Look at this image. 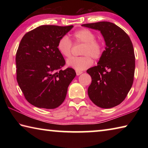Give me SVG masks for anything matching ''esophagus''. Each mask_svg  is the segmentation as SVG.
I'll list each match as a JSON object with an SVG mask.
<instances>
[{
  "instance_id": "1",
  "label": "esophagus",
  "mask_w": 148,
  "mask_h": 148,
  "mask_svg": "<svg viewBox=\"0 0 148 148\" xmlns=\"http://www.w3.org/2000/svg\"><path fill=\"white\" fill-rule=\"evenodd\" d=\"M76 75L77 76H79V75H80L81 74H82L83 73V72H82V71H76Z\"/></svg>"
}]
</instances>
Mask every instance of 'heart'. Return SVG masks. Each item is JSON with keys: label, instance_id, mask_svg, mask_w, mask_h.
Segmentation results:
<instances>
[{"label": "heart", "instance_id": "b5f03b06", "mask_svg": "<svg viewBox=\"0 0 148 148\" xmlns=\"http://www.w3.org/2000/svg\"><path fill=\"white\" fill-rule=\"evenodd\" d=\"M96 35L91 30L82 29L76 31L73 34L75 44H84L81 54L82 57H73L67 61V66L77 71L88 69L93 63L92 59L101 58L104 51L103 43L95 38ZM57 49L62 56L69 58L71 56L72 43L68 36H64L59 39L57 44Z\"/></svg>", "mask_w": 148, "mask_h": 148}]
</instances>
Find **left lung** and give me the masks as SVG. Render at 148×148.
I'll return each mask as SVG.
<instances>
[{"mask_svg": "<svg viewBox=\"0 0 148 148\" xmlns=\"http://www.w3.org/2000/svg\"><path fill=\"white\" fill-rule=\"evenodd\" d=\"M101 31L106 43L97 66L87 71L92 82L87 92L97 106L111 108L124 101L133 84L135 56L129 36L123 30L108 21L82 25Z\"/></svg>", "mask_w": 148, "mask_h": 148, "instance_id": "1", "label": "left lung"}]
</instances>
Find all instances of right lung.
I'll use <instances>...</instances> for the list:
<instances>
[{"instance_id":"right-lung-1","label":"right lung","mask_w":148,"mask_h":148,"mask_svg":"<svg viewBox=\"0 0 148 148\" xmlns=\"http://www.w3.org/2000/svg\"><path fill=\"white\" fill-rule=\"evenodd\" d=\"M73 28L42 25L22 38L16 57L17 81L25 97L33 106L46 109L59 107L76 76L57 49L59 39Z\"/></svg>"}]
</instances>
